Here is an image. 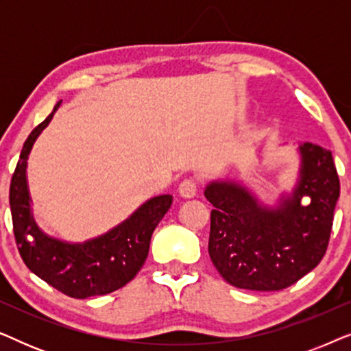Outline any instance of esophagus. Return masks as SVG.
Segmentation results:
<instances>
[{
  "mask_svg": "<svg viewBox=\"0 0 351 351\" xmlns=\"http://www.w3.org/2000/svg\"><path fill=\"white\" fill-rule=\"evenodd\" d=\"M196 190H198V186H196V182L193 179L182 180L179 185V193L182 198H193L196 195Z\"/></svg>",
  "mask_w": 351,
  "mask_h": 351,
  "instance_id": "obj_1",
  "label": "esophagus"
}]
</instances>
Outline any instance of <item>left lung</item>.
Here are the masks:
<instances>
[{
    "instance_id": "obj_1",
    "label": "left lung",
    "mask_w": 351,
    "mask_h": 351,
    "mask_svg": "<svg viewBox=\"0 0 351 351\" xmlns=\"http://www.w3.org/2000/svg\"><path fill=\"white\" fill-rule=\"evenodd\" d=\"M299 174L275 206L262 203L237 180H213L204 196L210 210L209 256L239 289L281 291L321 262L328 249L340 182L332 153L299 143Z\"/></svg>"
}]
</instances>
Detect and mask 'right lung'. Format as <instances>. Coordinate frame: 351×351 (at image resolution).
I'll return each instance as SVG.
<instances>
[{
  "mask_svg": "<svg viewBox=\"0 0 351 351\" xmlns=\"http://www.w3.org/2000/svg\"><path fill=\"white\" fill-rule=\"evenodd\" d=\"M62 100L23 143L11 179L14 237L25 265L47 285L73 299L105 295L126 286L147 261L152 234L169 210L172 195H160L138 206L126 220L99 237L70 243L49 237L33 217L27 165L36 138L49 126Z\"/></svg>",
  "mask_w": 351,
  "mask_h": 351,
  "instance_id": "1",
  "label": "right lung"
}]
</instances>
